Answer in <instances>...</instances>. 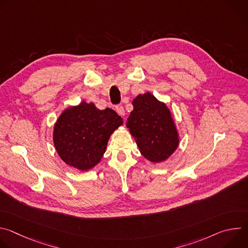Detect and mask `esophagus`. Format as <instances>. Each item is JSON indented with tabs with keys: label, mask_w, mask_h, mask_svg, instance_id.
I'll return each instance as SVG.
<instances>
[{
	"label": "esophagus",
	"mask_w": 248,
	"mask_h": 248,
	"mask_svg": "<svg viewBox=\"0 0 248 248\" xmlns=\"http://www.w3.org/2000/svg\"><path fill=\"white\" fill-rule=\"evenodd\" d=\"M116 111H117V113H118L120 116H122V117H124V116L125 115V111H124L123 106H117V107H116Z\"/></svg>",
	"instance_id": "34e87169"
}]
</instances>
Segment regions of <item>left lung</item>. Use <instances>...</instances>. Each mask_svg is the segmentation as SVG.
I'll use <instances>...</instances> for the list:
<instances>
[{"mask_svg":"<svg viewBox=\"0 0 248 248\" xmlns=\"http://www.w3.org/2000/svg\"><path fill=\"white\" fill-rule=\"evenodd\" d=\"M132 105L125 124L140 154L151 163L166 161L180 144V133L170 110L150 92L137 95Z\"/></svg>","mask_w":248,"mask_h":248,"instance_id":"1","label":"left lung"}]
</instances>
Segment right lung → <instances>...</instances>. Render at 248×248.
<instances>
[{
    "label": "right lung",
    "mask_w": 248,
    "mask_h": 248,
    "mask_svg": "<svg viewBox=\"0 0 248 248\" xmlns=\"http://www.w3.org/2000/svg\"><path fill=\"white\" fill-rule=\"evenodd\" d=\"M123 124L114 110H99L94 103L82 101L69 106L57 119L54 146L67 166L86 171L101 162L109 138Z\"/></svg>",
    "instance_id": "1"
}]
</instances>
